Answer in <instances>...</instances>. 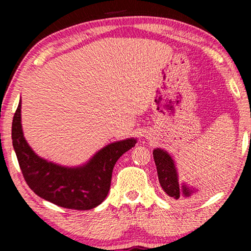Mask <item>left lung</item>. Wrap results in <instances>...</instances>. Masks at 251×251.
<instances>
[{
	"mask_svg": "<svg viewBox=\"0 0 251 251\" xmlns=\"http://www.w3.org/2000/svg\"><path fill=\"white\" fill-rule=\"evenodd\" d=\"M153 157L156 166L160 185L168 197L173 198L175 200H181V199L191 198L193 193L198 192L197 188L188 186L185 183L179 184L176 164H175L173 156L167 151L155 149L153 151Z\"/></svg>",
	"mask_w": 251,
	"mask_h": 251,
	"instance_id": "obj_1",
	"label": "left lung"
}]
</instances>
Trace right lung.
I'll return each mask as SVG.
<instances>
[{
    "instance_id": "obj_1",
    "label": "right lung",
    "mask_w": 251,
    "mask_h": 251,
    "mask_svg": "<svg viewBox=\"0 0 251 251\" xmlns=\"http://www.w3.org/2000/svg\"><path fill=\"white\" fill-rule=\"evenodd\" d=\"M12 145L26 183L34 193L59 207L90 210L107 197L116 161L136 145V138L111 143L87 163L65 167L40 157L30 149L22 126V99L12 121Z\"/></svg>"
}]
</instances>
